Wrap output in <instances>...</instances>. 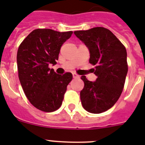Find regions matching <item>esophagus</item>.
<instances>
[{
  "label": "esophagus",
  "instance_id": "34e87169",
  "mask_svg": "<svg viewBox=\"0 0 145 145\" xmlns=\"http://www.w3.org/2000/svg\"><path fill=\"white\" fill-rule=\"evenodd\" d=\"M73 77H74V78H79L80 76L79 75H77V74H75V73H73Z\"/></svg>",
  "mask_w": 145,
  "mask_h": 145
}]
</instances>
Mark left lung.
<instances>
[{
	"label": "left lung",
	"mask_w": 145,
	"mask_h": 145,
	"mask_svg": "<svg viewBox=\"0 0 145 145\" xmlns=\"http://www.w3.org/2000/svg\"><path fill=\"white\" fill-rule=\"evenodd\" d=\"M74 35L84 42L90 53L89 63L97 79L89 81L82 76L84 89L80 100L88 112H105L119 99L128 72L126 47L110 30L95 27L86 31H76Z\"/></svg>",
	"instance_id": "left-lung-1"
}]
</instances>
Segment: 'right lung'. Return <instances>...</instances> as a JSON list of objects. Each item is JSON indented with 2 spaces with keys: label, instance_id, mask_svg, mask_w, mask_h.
<instances>
[{
  "label": "right lung",
  "instance_id": "right-lung-1",
  "mask_svg": "<svg viewBox=\"0 0 145 145\" xmlns=\"http://www.w3.org/2000/svg\"><path fill=\"white\" fill-rule=\"evenodd\" d=\"M72 31L59 32L48 28H37L19 45L17 52L18 74L28 101L44 112H52L61 107L72 74H58L49 68L56 65L62 44Z\"/></svg>",
  "mask_w": 145,
  "mask_h": 145
}]
</instances>
